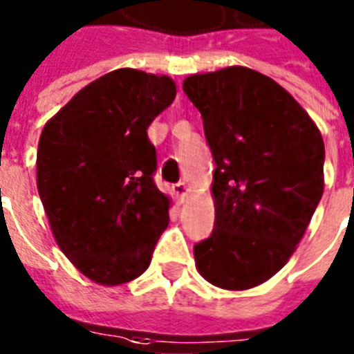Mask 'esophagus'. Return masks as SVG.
Here are the masks:
<instances>
[{"instance_id":"esophagus-1","label":"esophagus","mask_w":354,"mask_h":354,"mask_svg":"<svg viewBox=\"0 0 354 354\" xmlns=\"http://www.w3.org/2000/svg\"><path fill=\"white\" fill-rule=\"evenodd\" d=\"M174 194H175V197H177V201H179V203H183L186 197V194H188V186H186V183H177V185L174 186Z\"/></svg>"}]
</instances>
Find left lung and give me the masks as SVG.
Here are the masks:
<instances>
[{"mask_svg": "<svg viewBox=\"0 0 354 354\" xmlns=\"http://www.w3.org/2000/svg\"><path fill=\"white\" fill-rule=\"evenodd\" d=\"M216 160V223L195 243L201 276L252 289L289 261L324 194L325 148L316 124L272 78L247 69L183 84Z\"/></svg>", "mask_w": 354, "mask_h": 354, "instance_id": "8db88e82", "label": "left lung"}]
</instances>
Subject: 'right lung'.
I'll use <instances>...</instances> for the list:
<instances>
[{
	"label": "right lung",
	"instance_id": "right-lung-1",
	"mask_svg": "<svg viewBox=\"0 0 354 354\" xmlns=\"http://www.w3.org/2000/svg\"><path fill=\"white\" fill-rule=\"evenodd\" d=\"M174 98L168 76L111 71L76 93L41 131L39 199L62 252L97 283L138 278L168 226L148 128Z\"/></svg>",
	"mask_w": 354,
	"mask_h": 354
}]
</instances>
